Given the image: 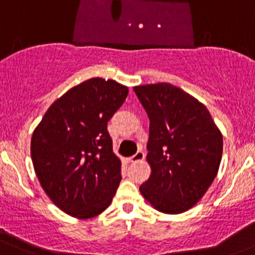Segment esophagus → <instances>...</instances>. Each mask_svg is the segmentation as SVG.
<instances>
[{
  "label": "esophagus",
  "mask_w": 255,
  "mask_h": 255,
  "mask_svg": "<svg viewBox=\"0 0 255 255\" xmlns=\"http://www.w3.org/2000/svg\"><path fill=\"white\" fill-rule=\"evenodd\" d=\"M144 156H145L144 151L143 150H138L137 153L134 154V155L130 156V158H128V161H130V163H133V161H140V160H143Z\"/></svg>",
  "instance_id": "1"
}]
</instances>
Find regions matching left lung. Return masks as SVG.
Instances as JSON below:
<instances>
[{
    "mask_svg": "<svg viewBox=\"0 0 255 255\" xmlns=\"http://www.w3.org/2000/svg\"><path fill=\"white\" fill-rule=\"evenodd\" d=\"M146 111L149 179L143 197L169 215L187 211L202 199L218 173L223 139L204 104L166 82L133 87Z\"/></svg>",
    "mask_w": 255,
    "mask_h": 255,
    "instance_id": "obj_1",
    "label": "left lung"
}]
</instances>
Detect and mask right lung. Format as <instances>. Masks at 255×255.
Listing matches in <instances>:
<instances>
[{"label":"right lung","mask_w":255,"mask_h":255,"mask_svg":"<svg viewBox=\"0 0 255 255\" xmlns=\"http://www.w3.org/2000/svg\"><path fill=\"white\" fill-rule=\"evenodd\" d=\"M127 95L128 87L115 80H86L59 97L33 132L38 180L54 205L73 217H95L112 202L122 164L107 122Z\"/></svg>","instance_id":"right-lung-1"}]
</instances>
